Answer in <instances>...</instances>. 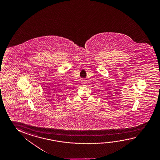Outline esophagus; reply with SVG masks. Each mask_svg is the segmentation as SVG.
Instances as JSON below:
<instances>
[{
	"instance_id": "1",
	"label": "esophagus",
	"mask_w": 160,
	"mask_h": 160,
	"mask_svg": "<svg viewBox=\"0 0 160 160\" xmlns=\"http://www.w3.org/2000/svg\"><path fill=\"white\" fill-rule=\"evenodd\" d=\"M81 81L82 84H85V82H86V80L84 79H81Z\"/></svg>"
}]
</instances>
